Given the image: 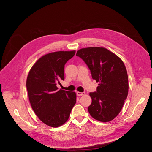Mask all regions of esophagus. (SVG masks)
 Segmentation results:
<instances>
[{
    "instance_id": "34e87169",
    "label": "esophagus",
    "mask_w": 152,
    "mask_h": 152,
    "mask_svg": "<svg viewBox=\"0 0 152 152\" xmlns=\"http://www.w3.org/2000/svg\"><path fill=\"white\" fill-rule=\"evenodd\" d=\"M85 93H84V92H79V91H77V95L78 96H83V95H85Z\"/></svg>"
}]
</instances>
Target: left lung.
Instances as JSON below:
<instances>
[{"label":"left lung","instance_id":"8db88e82","mask_svg":"<svg viewBox=\"0 0 152 152\" xmlns=\"http://www.w3.org/2000/svg\"><path fill=\"white\" fill-rule=\"evenodd\" d=\"M76 56L84 61L93 79L99 83L97 91L90 93L92 99L88 107L90 114L99 121L113 120L121 111L128 94V76L123 61L102 47L80 49Z\"/></svg>","mask_w":152,"mask_h":152}]
</instances>
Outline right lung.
<instances>
[{
  "label": "right lung",
  "instance_id": "1",
  "mask_svg": "<svg viewBox=\"0 0 152 152\" xmlns=\"http://www.w3.org/2000/svg\"><path fill=\"white\" fill-rule=\"evenodd\" d=\"M75 50L48 53L31 67L26 80L30 104L38 118L46 125L58 127L69 118L76 102L75 92L58 90L56 84L64 80L66 63Z\"/></svg>",
  "mask_w": 152,
  "mask_h": 152
}]
</instances>
